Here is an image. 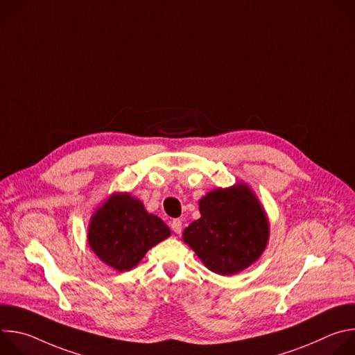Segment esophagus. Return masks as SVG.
Here are the masks:
<instances>
[{"label":"esophagus","instance_id":"1","mask_svg":"<svg viewBox=\"0 0 355 355\" xmlns=\"http://www.w3.org/2000/svg\"><path fill=\"white\" fill-rule=\"evenodd\" d=\"M171 229H173L174 233L180 234V233L182 232V222H181L180 219H174V220L171 222Z\"/></svg>","mask_w":355,"mask_h":355}]
</instances>
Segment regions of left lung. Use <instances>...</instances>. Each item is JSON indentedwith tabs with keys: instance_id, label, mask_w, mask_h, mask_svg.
Returning a JSON list of instances; mask_svg holds the SVG:
<instances>
[{
	"instance_id": "left-lung-1",
	"label": "left lung",
	"mask_w": 355,
	"mask_h": 355,
	"mask_svg": "<svg viewBox=\"0 0 355 355\" xmlns=\"http://www.w3.org/2000/svg\"><path fill=\"white\" fill-rule=\"evenodd\" d=\"M200 218L182 239L200 261L219 275L236 274L254 263L268 241V220L248 187L216 189L199 200Z\"/></svg>"
}]
</instances>
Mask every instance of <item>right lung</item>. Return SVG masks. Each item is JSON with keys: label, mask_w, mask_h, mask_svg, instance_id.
<instances>
[{"label": "right lung", "mask_w": 355, "mask_h": 355, "mask_svg": "<svg viewBox=\"0 0 355 355\" xmlns=\"http://www.w3.org/2000/svg\"><path fill=\"white\" fill-rule=\"evenodd\" d=\"M168 236V226L147 214L129 193H114L95 212L88 229L92 251L121 272L136 267L151 247Z\"/></svg>", "instance_id": "add662e5"}]
</instances>
